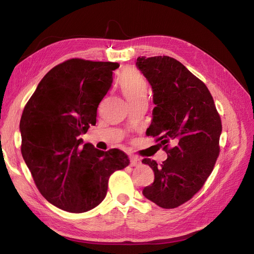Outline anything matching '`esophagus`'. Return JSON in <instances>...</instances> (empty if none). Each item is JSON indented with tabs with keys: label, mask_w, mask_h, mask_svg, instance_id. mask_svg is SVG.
I'll list each match as a JSON object with an SVG mask.
<instances>
[{
	"label": "esophagus",
	"mask_w": 254,
	"mask_h": 254,
	"mask_svg": "<svg viewBox=\"0 0 254 254\" xmlns=\"http://www.w3.org/2000/svg\"><path fill=\"white\" fill-rule=\"evenodd\" d=\"M140 164H141V159L136 158V157L130 158V166H137Z\"/></svg>",
	"instance_id": "esophagus-1"
}]
</instances>
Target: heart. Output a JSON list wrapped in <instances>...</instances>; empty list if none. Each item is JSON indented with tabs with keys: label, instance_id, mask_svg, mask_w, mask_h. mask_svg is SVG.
<instances>
[{
	"label": "heart",
	"instance_id": "heart-1",
	"mask_svg": "<svg viewBox=\"0 0 254 254\" xmlns=\"http://www.w3.org/2000/svg\"><path fill=\"white\" fill-rule=\"evenodd\" d=\"M120 86L129 103L147 98L148 82L144 75L135 67L128 66L120 75Z\"/></svg>",
	"mask_w": 254,
	"mask_h": 254
}]
</instances>
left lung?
Returning a JSON list of instances; mask_svg holds the SVG:
<instances>
[{
  "mask_svg": "<svg viewBox=\"0 0 254 254\" xmlns=\"http://www.w3.org/2000/svg\"><path fill=\"white\" fill-rule=\"evenodd\" d=\"M153 92V119L147 135L156 137L167 159H143L155 180L143 195L163 209L189 201L203 187L219 156L221 120L203 81L168 56L136 59Z\"/></svg>",
  "mask_w": 254,
  "mask_h": 254,
  "instance_id": "8db88e82",
  "label": "left lung"
}]
</instances>
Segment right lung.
<instances>
[{"label":"right lung","mask_w":254,"mask_h":254,"mask_svg":"<svg viewBox=\"0 0 254 254\" xmlns=\"http://www.w3.org/2000/svg\"><path fill=\"white\" fill-rule=\"evenodd\" d=\"M118 63L68 59L54 66L23 110L21 152L37 189L59 209L83 213L106 197L110 176L129 164L120 149L103 151L79 135L96 124Z\"/></svg>","instance_id":"obj_1"}]
</instances>
